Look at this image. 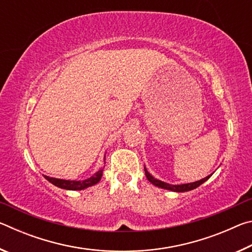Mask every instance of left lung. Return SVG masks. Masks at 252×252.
Wrapping results in <instances>:
<instances>
[{"mask_svg": "<svg viewBox=\"0 0 252 252\" xmlns=\"http://www.w3.org/2000/svg\"><path fill=\"white\" fill-rule=\"evenodd\" d=\"M144 171H146V176L149 181H150L153 186H156L158 188H162V189H167L170 191H174V192H186V191H190L193 190L195 188H198L199 186H201L203 182H206L209 178L211 177V174H209L208 177L201 179V180L195 181V182H190V183H183V185H170V183L163 182L161 180H158L152 174L148 171V169L144 167Z\"/></svg>", "mask_w": 252, "mask_h": 252, "instance_id": "left-lung-1", "label": "left lung"}]
</instances>
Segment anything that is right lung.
Wrapping results in <instances>:
<instances>
[{
  "mask_svg": "<svg viewBox=\"0 0 252 252\" xmlns=\"http://www.w3.org/2000/svg\"><path fill=\"white\" fill-rule=\"evenodd\" d=\"M103 169L100 168L97 171L93 174L92 177L85 179V180H64V179H58V178H51L48 176H44V178L49 182L52 183L55 187L61 188V189L65 190H83L87 189L89 187H92L100 182L102 174H103Z\"/></svg>",
  "mask_w": 252,
  "mask_h": 252,
  "instance_id": "right-lung-1",
  "label": "right lung"
}]
</instances>
